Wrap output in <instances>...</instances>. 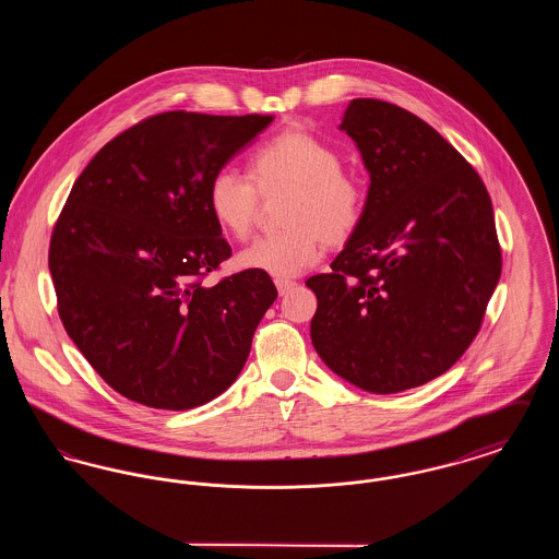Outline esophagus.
Masks as SVG:
<instances>
[{
	"instance_id": "obj_1",
	"label": "esophagus",
	"mask_w": 559,
	"mask_h": 559,
	"mask_svg": "<svg viewBox=\"0 0 559 559\" xmlns=\"http://www.w3.org/2000/svg\"><path fill=\"white\" fill-rule=\"evenodd\" d=\"M274 285H276V289H278L281 295L292 292L293 287H295V283H293V281H283V278H276V281H274Z\"/></svg>"
}]
</instances>
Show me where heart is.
<instances>
[{"label": "heart", "mask_w": 559, "mask_h": 559, "mask_svg": "<svg viewBox=\"0 0 559 559\" xmlns=\"http://www.w3.org/2000/svg\"><path fill=\"white\" fill-rule=\"evenodd\" d=\"M289 190L283 203L287 230L253 240L237 258L240 267L293 278L314 266L326 247L354 237L365 215V188L344 169L342 155L314 133L285 130L260 144L249 157V178L233 169L215 171L207 185V207L217 228L247 239L260 212V194Z\"/></svg>", "instance_id": "obj_1"}]
</instances>
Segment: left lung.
<instances>
[{
	"label": "left lung",
	"mask_w": 559,
	"mask_h": 559,
	"mask_svg": "<svg viewBox=\"0 0 559 559\" xmlns=\"http://www.w3.org/2000/svg\"><path fill=\"white\" fill-rule=\"evenodd\" d=\"M340 130L371 185L331 272L306 281L310 337L352 385L396 394L449 371L478 335L501 278L495 213L476 169L417 115L356 98Z\"/></svg>",
	"instance_id": "left-lung-1"
}]
</instances>
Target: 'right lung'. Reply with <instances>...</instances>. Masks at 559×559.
Returning a JSON list of instances; mask_svg holds the SVG:
<instances>
[{
	"mask_svg": "<svg viewBox=\"0 0 559 559\" xmlns=\"http://www.w3.org/2000/svg\"><path fill=\"white\" fill-rule=\"evenodd\" d=\"M272 119L160 112L112 138L71 188L48 258L58 314L121 396L187 411L242 371L278 293L258 270L201 283L233 253L207 185Z\"/></svg>",
	"mask_w": 559,
	"mask_h": 559,
	"instance_id": "add662e5",
	"label": "right lung"
}]
</instances>
